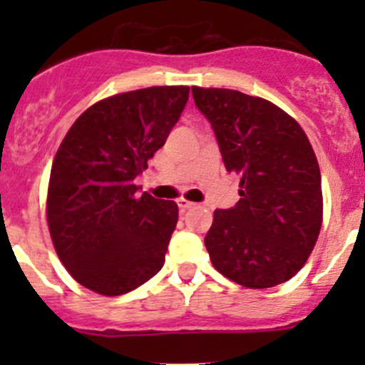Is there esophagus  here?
<instances>
[{
    "label": "esophagus",
    "mask_w": 365,
    "mask_h": 365,
    "mask_svg": "<svg viewBox=\"0 0 365 365\" xmlns=\"http://www.w3.org/2000/svg\"><path fill=\"white\" fill-rule=\"evenodd\" d=\"M178 206L182 212H185V210H190L196 206V203H192V201H187V200H178Z\"/></svg>",
    "instance_id": "1"
}]
</instances>
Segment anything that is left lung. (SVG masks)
<instances>
[{"label": "left lung", "mask_w": 365, "mask_h": 365, "mask_svg": "<svg viewBox=\"0 0 365 365\" xmlns=\"http://www.w3.org/2000/svg\"><path fill=\"white\" fill-rule=\"evenodd\" d=\"M240 200L215 210L205 237L212 264L252 289L289 281L314 249L323 220L322 175L300 125L272 102L237 90L192 86Z\"/></svg>", "instance_id": "obj_1"}]
</instances>
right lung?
Listing matches in <instances>:
<instances>
[{
	"label": "right lung",
	"mask_w": 365,
	"mask_h": 365,
	"mask_svg": "<svg viewBox=\"0 0 365 365\" xmlns=\"http://www.w3.org/2000/svg\"><path fill=\"white\" fill-rule=\"evenodd\" d=\"M187 101L189 86L113 95L81 114L61 141L47 224L58 257L84 288L123 295L164 264L178 205L139 196L134 180L164 146Z\"/></svg>",
	"instance_id": "1"
}]
</instances>
